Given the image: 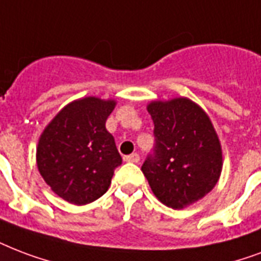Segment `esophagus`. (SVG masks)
Wrapping results in <instances>:
<instances>
[{"mask_svg":"<svg viewBox=\"0 0 261 261\" xmlns=\"http://www.w3.org/2000/svg\"><path fill=\"white\" fill-rule=\"evenodd\" d=\"M124 162L127 163H138L139 162V154L138 153H131L128 156H124Z\"/></svg>","mask_w":261,"mask_h":261,"instance_id":"obj_1","label":"esophagus"}]
</instances>
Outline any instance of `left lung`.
<instances>
[{
  "instance_id": "left-lung-1",
  "label": "left lung",
  "mask_w": 261,
  "mask_h": 261,
  "mask_svg": "<svg viewBox=\"0 0 261 261\" xmlns=\"http://www.w3.org/2000/svg\"><path fill=\"white\" fill-rule=\"evenodd\" d=\"M154 123L153 154L142 172L159 201L172 210L192 205L218 184L222 146L206 112L186 97L149 102Z\"/></svg>"
}]
</instances>
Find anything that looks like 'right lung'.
Wrapping results in <instances>:
<instances>
[{"label": "right lung", "instance_id": "1", "mask_svg": "<svg viewBox=\"0 0 261 261\" xmlns=\"http://www.w3.org/2000/svg\"><path fill=\"white\" fill-rule=\"evenodd\" d=\"M115 99L85 97L69 102L45 127L37 146V166L47 186L65 201L85 205L107 193L122 164L105 122Z\"/></svg>", "mask_w": 261, "mask_h": 261}]
</instances>
